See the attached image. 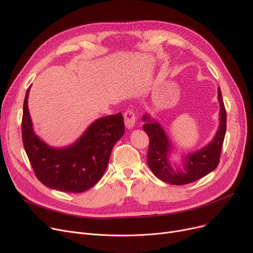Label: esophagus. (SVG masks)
I'll return each mask as SVG.
<instances>
[{
    "label": "esophagus",
    "instance_id": "esophagus-1",
    "mask_svg": "<svg viewBox=\"0 0 253 253\" xmlns=\"http://www.w3.org/2000/svg\"><path fill=\"white\" fill-rule=\"evenodd\" d=\"M135 114L132 110H127L124 113V121H125V125L128 129H132L135 124Z\"/></svg>",
    "mask_w": 253,
    "mask_h": 253
}]
</instances>
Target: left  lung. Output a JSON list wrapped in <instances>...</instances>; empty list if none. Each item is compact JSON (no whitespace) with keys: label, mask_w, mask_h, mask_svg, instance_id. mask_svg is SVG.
I'll return each mask as SVG.
<instances>
[{"label":"left lung","mask_w":253,"mask_h":253,"mask_svg":"<svg viewBox=\"0 0 253 253\" xmlns=\"http://www.w3.org/2000/svg\"><path fill=\"white\" fill-rule=\"evenodd\" d=\"M218 101L220 104V123L215 136L203 149L185 156L181 168L176 167L169 159L171 143L162 126L158 122H155L149 115L145 114L142 116V120L145 122L142 128L150 138L147 156L148 164L153 173L159 179L170 184L182 185L202 178L217 167L225 130H227V112L224 109L219 87Z\"/></svg>","instance_id":"1"}]
</instances>
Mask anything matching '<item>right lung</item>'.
I'll use <instances>...</instances> for the list:
<instances>
[{
  "label": "right lung",
  "instance_id": "1",
  "mask_svg": "<svg viewBox=\"0 0 253 253\" xmlns=\"http://www.w3.org/2000/svg\"><path fill=\"white\" fill-rule=\"evenodd\" d=\"M29 87L23 102L22 142L38 179L46 187L68 193H82L95 185L108 167L115 143L125 132L121 113L93 122L68 148L54 149L33 130L28 108Z\"/></svg>",
  "mask_w": 253,
  "mask_h": 253
}]
</instances>
